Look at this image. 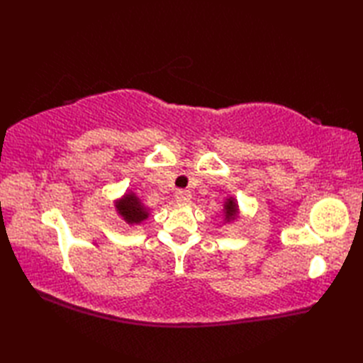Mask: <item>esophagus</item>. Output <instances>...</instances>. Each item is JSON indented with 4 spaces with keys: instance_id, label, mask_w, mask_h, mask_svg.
<instances>
[{
    "instance_id": "esophagus-1",
    "label": "esophagus",
    "mask_w": 363,
    "mask_h": 363,
    "mask_svg": "<svg viewBox=\"0 0 363 363\" xmlns=\"http://www.w3.org/2000/svg\"><path fill=\"white\" fill-rule=\"evenodd\" d=\"M174 196H176V203H179V204H186V203H189L190 201V198H191V194L189 190H176V194H174Z\"/></svg>"
}]
</instances>
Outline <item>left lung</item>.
Instances as JSON below:
<instances>
[{
    "instance_id": "obj_1",
    "label": "left lung",
    "mask_w": 363,
    "mask_h": 363,
    "mask_svg": "<svg viewBox=\"0 0 363 363\" xmlns=\"http://www.w3.org/2000/svg\"><path fill=\"white\" fill-rule=\"evenodd\" d=\"M225 209H226V218H229V217H235V213H237V206H235V203L233 201V199H228V203H226V206H225Z\"/></svg>"
}]
</instances>
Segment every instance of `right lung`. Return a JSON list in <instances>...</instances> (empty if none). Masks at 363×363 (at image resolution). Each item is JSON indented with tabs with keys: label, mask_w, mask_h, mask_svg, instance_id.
<instances>
[{
	"label": "right lung",
	"mask_w": 363,
	"mask_h": 363,
	"mask_svg": "<svg viewBox=\"0 0 363 363\" xmlns=\"http://www.w3.org/2000/svg\"><path fill=\"white\" fill-rule=\"evenodd\" d=\"M117 209L120 211L121 217L125 218L128 223H140L146 218V211L145 207L138 201V198L134 195H126L121 201L117 204Z\"/></svg>",
	"instance_id": "add662e5"
}]
</instances>
